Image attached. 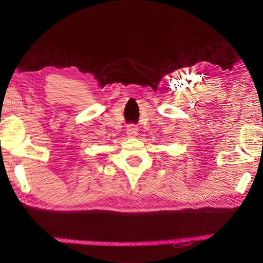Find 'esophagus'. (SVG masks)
I'll list each match as a JSON object with an SVG mask.
<instances>
[{
	"mask_svg": "<svg viewBox=\"0 0 263 263\" xmlns=\"http://www.w3.org/2000/svg\"><path fill=\"white\" fill-rule=\"evenodd\" d=\"M126 132H127V135H129V136L134 137V136H136L137 133H138V127H137V125L130 124V125L127 126Z\"/></svg>",
	"mask_w": 263,
	"mask_h": 263,
	"instance_id": "obj_1",
	"label": "esophagus"
}]
</instances>
